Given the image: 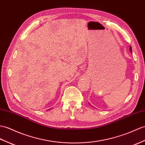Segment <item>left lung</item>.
<instances>
[{
  "label": "left lung",
  "instance_id": "1",
  "mask_svg": "<svg viewBox=\"0 0 145 145\" xmlns=\"http://www.w3.org/2000/svg\"><path fill=\"white\" fill-rule=\"evenodd\" d=\"M130 50L131 52H132V47H131V46H130Z\"/></svg>",
  "mask_w": 145,
  "mask_h": 145
}]
</instances>
